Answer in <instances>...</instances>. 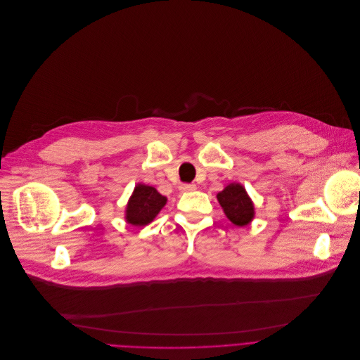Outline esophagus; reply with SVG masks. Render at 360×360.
<instances>
[{
  "label": "esophagus",
  "instance_id": "34e87169",
  "mask_svg": "<svg viewBox=\"0 0 360 360\" xmlns=\"http://www.w3.org/2000/svg\"><path fill=\"white\" fill-rule=\"evenodd\" d=\"M179 188H180L181 193H188V191L195 190V184H187V183H186V184H181Z\"/></svg>",
  "mask_w": 360,
  "mask_h": 360
}]
</instances>
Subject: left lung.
Returning <instances> with one entry per match:
<instances>
[{
    "mask_svg": "<svg viewBox=\"0 0 360 360\" xmlns=\"http://www.w3.org/2000/svg\"><path fill=\"white\" fill-rule=\"evenodd\" d=\"M217 200L226 217L237 227L248 226L255 217V207L241 183L227 184L219 194Z\"/></svg>",
    "mask_w": 360,
    "mask_h": 360,
    "instance_id": "8db88e82",
    "label": "left lung"
}]
</instances>
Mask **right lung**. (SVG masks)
Listing matches in <instances>:
<instances>
[{"label":"right lung","mask_w":360,"mask_h":360,"mask_svg":"<svg viewBox=\"0 0 360 360\" xmlns=\"http://www.w3.org/2000/svg\"><path fill=\"white\" fill-rule=\"evenodd\" d=\"M166 202L167 197L162 195L153 186L137 183L126 204L124 220L134 227H145L158 217Z\"/></svg>","instance_id":"1"}]
</instances>
